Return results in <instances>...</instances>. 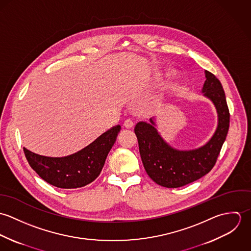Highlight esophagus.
I'll list each match as a JSON object with an SVG mask.
<instances>
[{"mask_svg":"<svg viewBox=\"0 0 251 251\" xmlns=\"http://www.w3.org/2000/svg\"><path fill=\"white\" fill-rule=\"evenodd\" d=\"M124 126H125V127H126V128H131V127L134 126V123L132 122V120L126 119V120L125 121V123H124Z\"/></svg>","mask_w":251,"mask_h":251,"instance_id":"esophagus-1","label":"esophagus"}]
</instances>
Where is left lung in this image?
Instances as JSON below:
<instances>
[{
    "label": "left lung",
    "instance_id": "left-lung-1",
    "mask_svg": "<svg viewBox=\"0 0 251 251\" xmlns=\"http://www.w3.org/2000/svg\"><path fill=\"white\" fill-rule=\"evenodd\" d=\"M205 76L202 93L214 103L218 118L215 133L205 145L192 150L171 147L157 131L153 118L150 123L139 122L135 126L144 168L149 177L161 186L180 187L208 174L215 166L226 139L230 114L225 93L213 73L205 71Z\"/></svg>",
    "mask_w": 251,
    "mask_h": 251
}]
</instances>
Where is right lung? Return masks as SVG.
I'll use <instances>...</instances> for the list:
<instances>
[{"label":"right lung","instance_id":"1","mask_svg":"<svg viewBox=\"0 0 251 251\" xmlns=\"http://www.w3.org/2000/svg\"><path fill=\"white\" fill-rule=\"evenodd\" d=\"M120 130L121 126H113L84 149L63 157L39 155L23 149L30 166L41 179L60 188H77L100 176Z\"/></svg>","mask_w":251,"mask_h":251}]
</instances>
